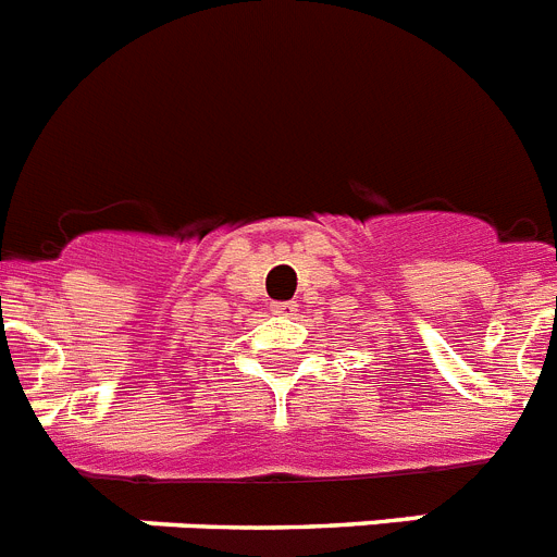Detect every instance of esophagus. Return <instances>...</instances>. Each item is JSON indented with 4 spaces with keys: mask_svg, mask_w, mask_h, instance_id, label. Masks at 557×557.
I'll return each mask as SVG.
<instances>
[{
    "mask_svg": "<svg viewBox=\"0 0 557 557\" xmlns=\"http://www.w3.org/2000/svg\"><path fill=\"white\" fill-rule=\"evenodd\" d=\"M272 311L277 313V317H292V313L297 311V302H294V299H283V302H274Z\"/></svg>",
    "mask_w": 557,
    "mask_h": 557,
    "instance_id": "34e87169",
    "label": "esophagus"
}]
</instances>
